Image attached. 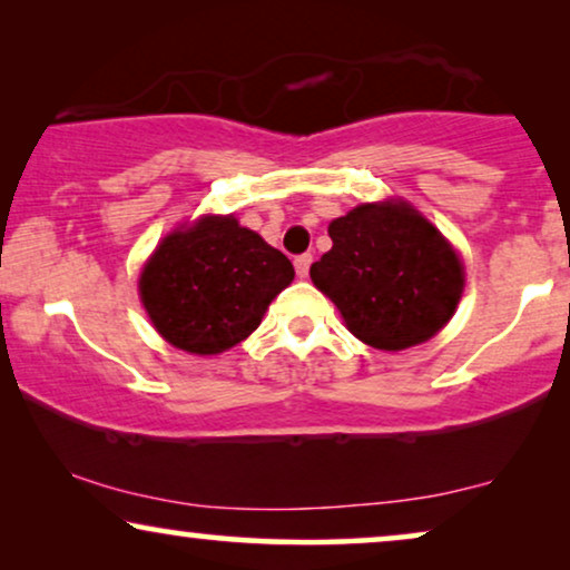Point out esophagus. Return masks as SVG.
Returning a JSON list of instances; mask_svg holds the SVG:
<instances>
[{
    "label": "esophagus",
    "instance_id": "obj_1",
    "mask_svg": "<svg viewBox=\"0 0 570 570\" xmlns=\"http://www.w3.org/2000/svg\"><path fill=\"white\" fill-rule=\"evenodd\" d=\"M295 272H298V277H308V267H311V254H301L295 256Z\"/></svg>",
    "mask_w": 570,
    "mask_h": 570
}]
</instances>
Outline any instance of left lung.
Returning <instances> with one entry per match:
<instances>
[{"label": "left lung", "instance_id": "obj_1", "mask_svg": "<svg viewBox=\"0 0 570 570\" xmlns=\"http://www.w3.org/2000/svg\"><path fill=\"white\" fill-rule=\"evenodd\" d=\"M332 248L311 279L365 345L404 350L431 340L462 298L464 272L439 230L407 205H361L330 225Z\"/></svg>", "mask_w": 570, "mask_h": 570}]
</instances>
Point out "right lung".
Listing matches in <instances>:
<instances>
[{
    "instance_id": "1",
    "label": "right lung",
    "mask_w": 570,
    "mask_h": 570,
    "mask_svg": "<svg viewBox=\"0 0 570 570\" xmlns=\"http://www.w3.org/2000/svg\"><path fill=\"white\" fill-rule=\"evenodd\" d=\"M293 264L233 217H205L163 240L139 279L155 330L174 347L217 355L259 326Z\"/></svg>"
}]
</instances>
